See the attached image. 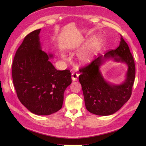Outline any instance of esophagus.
Wrapping results in <instances>:
<instances>
[{
  "label": "esophagus",
  "mask_w": 146,
  "mask_h": 146,
  "mask_svg": "<svg viewBox=\"0 0 146 146\" xmlns=\"http://www.w3.org/2000/svg\"><path fill=\"white\" fill-rule=\"evenodd\" d=\"M79 75L78 73H76L75 72H73L71 73V79H72V81L73 82H75L78 79V77Z\"/></svg>",
  "instance_id": "obj_1"
}]
</instances>
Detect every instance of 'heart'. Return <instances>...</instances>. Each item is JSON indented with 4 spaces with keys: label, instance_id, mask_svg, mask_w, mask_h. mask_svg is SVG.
<instances>
[{
    "label": "heart",
    "instance_id": "b5f03b06",
    "mask_svg": "<svg viewBox=\"0 0 146 146\" xmlns=\"http://www.w3.org/2000/svg\"><path fill=\"white\" fill-rule=\"evenodd\" d=\"M99 41L100 40H99L98 38H95L87 47L79 52L78 54V59L80 63L82 64L88 63L90 60L91 57L93 53H94L95 49L97 48V46L99 43ZM61 58L63 60H66V55L63 53V52H62Z\"/></svg>",
    "mask_w": 146,
    "mask_h": 146
}]
</instances>
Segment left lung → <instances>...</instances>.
Instances as JSON below:
<instances>
[{
  "mask_svg": "<svg viewBox=\"0 0 146 146\" xmlns=\"http://www.w3.org/2000/svg\"><path fill=\"white\" fill-rule=\"evenodd\" d=\"M111 58L128 65L126 78L120 85L107 82L100 71L101 65ZM80 71L81 75L78 79L82 85L85 107L90 113L97 115H110L119 110L131 97L135 79V63L129 46L122 36L117 49L108 51L104 56L98 55Z\"/></svg>",
  "mask_w": 146,
  "mask_h": 146,
  "instance_id": "obj_1",
  "label": "left lung"
}]
</instances>
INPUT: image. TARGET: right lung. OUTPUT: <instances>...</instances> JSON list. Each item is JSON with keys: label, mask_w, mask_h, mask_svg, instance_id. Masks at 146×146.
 Wrapping results in <instances>:
<instances>
[{"label": "right lung", "mask_w": 146, "mask_h": 146, "mask_svg": "<svg viewBox=\"0 0 146 146\" xmlns=\"http://www.w3.org/2000/svg\"><path fill=\"white\" fill-rule=\"evenodd\" d=\"M40 31L35 30L24 38L14 58L12 75L21 104L33 113L48 115L61 108L71 73L57 70L49 61L53 55L41 50Z\"/></svg>", "instance_id": "obj_1"}]
</instances>
